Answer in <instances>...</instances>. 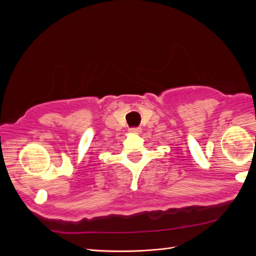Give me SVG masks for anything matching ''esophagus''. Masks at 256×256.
<instances>
[{"label": "esophagus", "mask_w": 256, "mask_h": 256, "mask_svg": "<svg viewBox=\"0 0 256 256\" xmlns=\"http://www.w3.org/2000/svg\"><path fill=\"white\" fill-rule=\"evenodd\" d=\"M129 131H130V132L140 134L141 131H142V129H141V127H134V128H130V129H129Z\"/></svg>", "instance_id": "34e87169"}]
</instances>
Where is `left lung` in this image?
Wrapping results in <instances>:
<instances>
[{"label":"left lung","mask_w":256,"mask_h":256,"mask_svg":"<svg viewBox=\"0 0 256 256\" xmlns=\"http://www.w3.org/2000/svg\"><path fill=\"white\" fill-rule=\"evenodd\" d=\"M255 138H256V136H255Z\"/></svg>","instance_id":"left-lung-1"}]
</instances>
